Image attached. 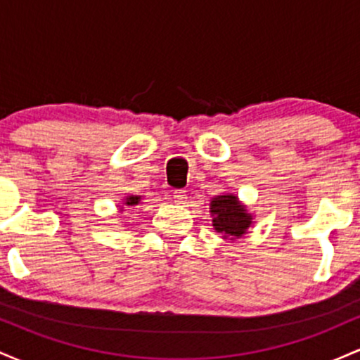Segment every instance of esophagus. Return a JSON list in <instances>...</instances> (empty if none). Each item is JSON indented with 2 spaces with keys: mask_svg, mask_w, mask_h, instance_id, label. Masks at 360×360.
Masks as SVG:
<instances>
[{
  "mask_svg": "<svg viewBox=\"0 0 360 360\" xmlns=\"http://www.w3.org/2000/svg\"><path fill=\"white\" fill-rule=\"evenodd\" d=\"M186 191L183 189H176V191H172V200H174V203L177 205H184L186 203Z\"/></svg>",
  "mask_w": 360,
  "mask_h": 360,
  "instance_id": "1",
  "label": "esophagus"
}]
</instances>
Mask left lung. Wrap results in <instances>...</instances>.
<instances>
[{"label": "left lung", "mask_w": 360, "mask_h": 360, "mask_svg": "<svg viewBox=\"0 0 360 360\" xmlns=\"http://www.w3.org/2000/svg\"><path fill=\"white\" fill-rule=\"evenodd\" d=\"M210 212L214 214L213 226L225 237H242L250 225V214L232 194L213 198Z\"/></svg>", "instance_id": "obj_1"}]
</instances>
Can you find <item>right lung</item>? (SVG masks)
<instances>
[{"label":"right lung","mask_w":360,"mask_h":360,"mask_svg":"<svg viewBox=\"0 0 360 360\" xmlns=\"http://www.w3.org/2000/svg\"><path fill=\"white\" fill-rule=\"evenodd\" d=\"M139 200H140V198H137V196H130V198H127V205H137V203H139Z\"/></svg>","instance_id":"add662e5"}]
</instances>
